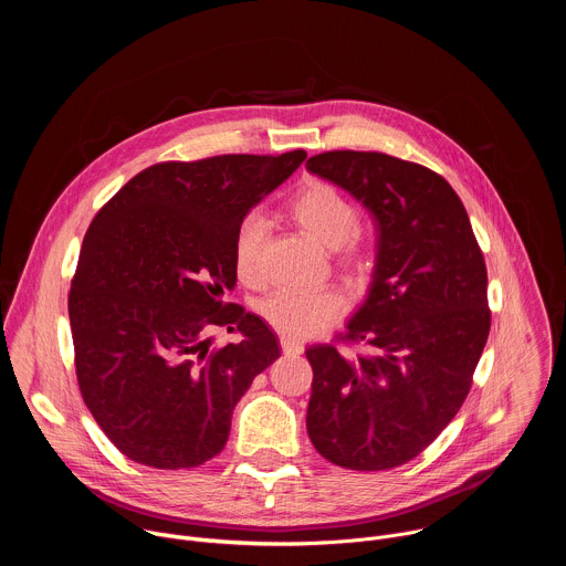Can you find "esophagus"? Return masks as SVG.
<instances>
[{
  "label": "esophagus",
  "instance_id": "1",
  "mask_svg": "<svg viewBox=\"0 0 566 566\" xmlns=\"http://www.w3.org/2000/svg\"><path fill=\"white\" fill-rule=\"evenodd\" d=\"M280 345H282V352H284L286 356H297V354L302 352V343L295 340L293 336H286V334L280 336Z\"/></svg>",
  "mask_w": 566,
  "mask_h": 566
}]
</instances>
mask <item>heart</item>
Returning a JSON list of instances; mask_svg holds the SVG:
<instances>
[{"label": "heart", "mask_w": 566, "mask_h": 566, "mask_svg": "<svg viewBox=\"0 0 566 566\" xmlns=\"http://www.w3.org/2000/svg\"><path fill=\"white\" fill-rule=\"evenodd\" d=\"M289 214L295 226L319 249L336 251L347 271H363L367 247L358 234H352L358 221V208L340 190L325 181H308L289 201ZM266 221L249 217L239 226L232 241V266L244 284L262 280V249ZM345 300L332 289L315 291H280L260 306L269 325L293 338H308L329 327L343 313Z\"/></svg>", "instance_id": "heart-1"}]
</instances>
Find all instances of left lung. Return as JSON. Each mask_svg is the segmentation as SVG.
<instances>
[{
	"mask_svg": "<svg viewBox=\"0 0 566 566\" xmlns=\"http://www.w3.org/2000/svg\"><path fill=\"white\" fill-rule=\"evenodd\" d=\"M306 170L349 192L376 226V262L347 340L376 356L311 345L306 430L349 470L421 454L454 419L491 332L489 275L468 212L437 172L380 151H325Z\"/></svg>",
	"mask_w": 566,
	"mask_h": 566,
	"instance_id": "8db88e82",
	"label": "left lung"
}]
</instances>
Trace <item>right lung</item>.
<instances>
[{"mask_svg":"<svg viewBox=\"0 0 566 566\" xmlns=\"http://www.w3.org/2000/svg\"><path fill=\"white\" fill-rule=\"evenodd\" d=\"M306 158L226 154L158 164L94 217L69 293L75 374L90 412L132 461L158 470L217 457L253 378L280 358L266 322L223 293L251 208ZM245 336L209 352L205 334Z\"/></svg>","mask_w":566,"mask_h":566,"instance_id":"1","label":"right lung"}]
</instances>
